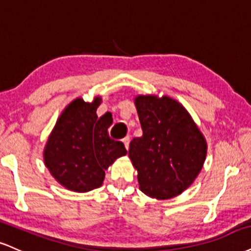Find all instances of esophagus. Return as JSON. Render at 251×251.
Instances as JSON below:
<instances>
[{
    "instance_id": "obj_1",
    "label": "esophagus",
    "mask_w": 251,
    "mask_h": 251,
    "mask_svg": "<svg viewBox=\"0 0 251 251\" xmlns=\"http://www.w3.org/2000/svg\"><path fill=\"white\" fill-rule=\"evenodd\" d=\"M123 143H124V145H125L126 149L128 150V147H129V135H127V137H125L123 139Z\"/></svg>"
}]
</instances>
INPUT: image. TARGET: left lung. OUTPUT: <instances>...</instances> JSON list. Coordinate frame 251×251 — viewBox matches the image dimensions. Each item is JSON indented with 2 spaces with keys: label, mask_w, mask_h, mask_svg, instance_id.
Instances as JSON below:
<instances>
[{
  "label": "left lung",
  "mask_w": 251,
  "mask_h": 251,
  "mask_svg": "<svg viewBox=\"0 0 251 251\" xmlns=\"http://www.w3.org/2000/svg\"><path fill=\"white\" fill-rule=\"evenodd\" d=\"M143 135L132 139L128 154L141 192L171 199L192 185L206 159L207 145L182 105L170 97L135 98Z\"/></svg>",
  "instance_id": "8db88e82"
}]
</instances>
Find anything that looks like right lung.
<instances>
[{"label": "right lung", "instance_id": "right-lung-1", "mask_svg": "<svg viewBox=\"0 0 251 251\" xmlns=\"http://www.w3.org/2000/svg\"><path fill=\"white\" fill-rule=\"evenodd\" d=\"M99 104L98 97L92 102L80 98L72 101L60 114L45 147V166L70 191L84 193L100 187L105 170L127 153L122 141L108 135L111 113L97 116Z\"/></svg>", "mask_w": 251, "mask_h": 251}]
</instances>
